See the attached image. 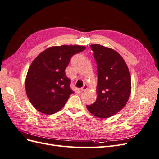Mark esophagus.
Instances as JSON below:
<instances>
[{
	"label": "esophagus",
	"mask_w": 159,
	"mask_h": 159,
	"mask_svg": "<svg viewBox=\"0 0 159 159\" xmlns=\"http://www.w3.org/2000/svg\"><path fill=\"white\" fill-rule=\"evenodd\" d=\"M88 88V85H84L82 88H80V91H84L85 90H86Z\"/></svg>",
	"instance_id": "esophagus-1"
}]
</instances>
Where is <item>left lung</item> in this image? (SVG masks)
<instances>
[{
  "label": "left lung",
  "mask_w": 159,
  "mask_h": 159,
  "mask_svg": "<svg viewBox=\"0 0 159 159\" xmlns=\"http://www.w3.org/2000/svg\"><path fill=\"white\" fill-rule=\"evenodd\" d=\"M98 75L97 99L86 105L96 117L108 118L127 104L131 91V78L127 65L117 52L100 44H91Z\"/></svg>",
  "instance_id": "8db88e82"
}]
</instances>
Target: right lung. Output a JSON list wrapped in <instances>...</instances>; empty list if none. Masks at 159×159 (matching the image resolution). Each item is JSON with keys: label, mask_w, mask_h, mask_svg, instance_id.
<instances>
[{"label": "right lung", "mask_w": 159, "mask_h": 159, "mask_svg": "<svg viewBox=\"0 0 159 159\" xmlns=\"http://www.w3.org/2000/svg\"><path fill=\"white\" fill-rule=\"evenodd\" d=\"M85 46H52L33 60L25 80L26 95L38 111L54 114L63 107L71 94L70 80L65 70L71 56L82 52Z\"/></svg>", "instance_id": "right-lung-1"}]
</instances>
